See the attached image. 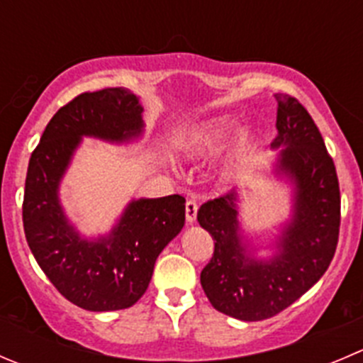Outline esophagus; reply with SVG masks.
I'll use <instances>...</instances> for the list:
<instances>
[{"instance_id": "34e87169", "label": "esophagus", "mask_w": 363, "mask_h": 363, "mask_svg": "<svg viewBox=\"0 0 363 363\" xmlns=\"http://www.w3.org/2000/svg\"><path fill=\"white\" fill-rule=\"evenodd\" d=\"M196 211H199V202L193 199H189L186 202V221L188 223H193L196 220Z\"/></svg>"}]
</instances>
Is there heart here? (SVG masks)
<instances>
[{"label": "heart", "instance_id": "b5f03b06", "mask_svg": "<svg viewBox=\"0 0 363 363\" xmlns=\"http://www.w3.org/2000/svg\"><path fill=\"white\" fill-rule=\"evenodd\" d=\"M232 129H234V122L232 121H214L209 124L202 125L191 138L188 140V150L189 156L193 157H202L207 154H213L223 145L225 140L230 136ZM255 149V142L252 138L245 140V142L239 145L238 152H235V164H241L250 154Z\"/></svg>", "mask_w": 363, "mask_h": 363}]
</instances>
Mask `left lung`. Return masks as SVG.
<instances>
[{
  "instance_id": "1",
  "label": "left lung",
  "mask_w": 363,
  "mask_h": 363,
  "mask_svg": "<svg viewBox=\"0 0 363 363\" xmlns=\"http://www.w3.org/2000/svg\"><path fill=\"white\" fill-rule=\"evenodd\" d=\"M277 136L286 147L280 170L296 181L294 220L284 232L275 259L257 262L246 255L238 234L235 193L202 203L199 223L213 235L214 252L200 273V284L218 312L262 321L286 311L328 269L340 228V189L335 164L318 125L293 96L277 94Z\"/></svg>"
}]
</instances>
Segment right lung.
Returning a JSON list of instances; mask_svg holds the SVG:
<instances>
[{
    "label": "right lung",
    "mask_w": 363,
    "mask_h": 363,
    "mask_svg": "<svg viewBox=\"0 0 363 363\" xmlns=\"http://www.w3.org/2000/svg\"><path fill=\"white\" fill-rule=\"evenodd\" d=\"M142 106L125 88L83 92L60 108L31 152L23 225L31 253L70 303L92 312L121 311L145 294L161 250L184 227V196L129 203L108 239L90 242L67 223L58 184L81 136L122 142L142 131Z\"/></svg>",
    "instance_id": "add662e5"
}]
</instances>
